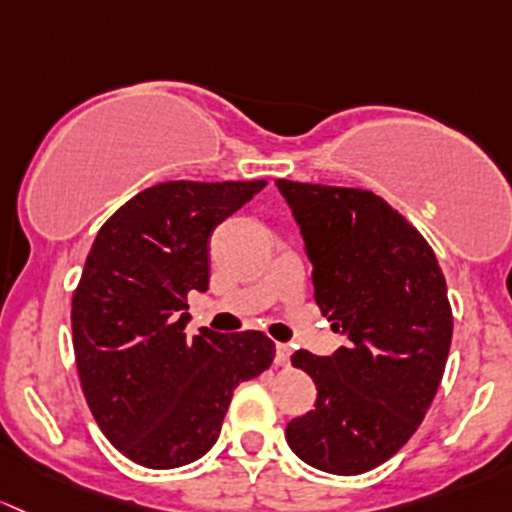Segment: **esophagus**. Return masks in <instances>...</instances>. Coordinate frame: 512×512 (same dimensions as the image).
I'll list each match as a JSON object with an SVG mask.
<instances>
[{
	"label": "esophagus",
	"instance_id": "obj_1",
	"mask_svg": "<svg viewBox=\"0 0 512 512\" xmlns=\"http://www.w3.org/2000/svg\"><path fill=\"white\" fill-rule=\"evenodd\" d=\"M291 355H293L291 345H286V342H278V345H276V365L286 367L288 362H291Z\"/></svg>",
	"mask_w": 512,
	"mask_h": 512
}]
</instances>
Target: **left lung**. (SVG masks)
Here are the masks:
<instances>
[{
  "instance_id": "obj_1",
  "label": "left lung",
  "mask_w": 512,
  "mask_h": 512,
  "mask_svg": "<svg viewBox=\"0 0 512 512\" xmlns=\"http://www.w3.org/2000/svg\"><path fill=\"white\" fill-rule=\"evenodd\" d=\"M313 261L315 303L347 345L291 357L318 387L286 426L313 468L357 476L402 449L431 407L449 357L446 278L424 236L370 189L276 179Z\"/></svg>"
}]
</instances>
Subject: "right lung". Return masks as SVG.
I'll use <instances>...</instances> for the list:
<instances>
[{
  "instance_id": "1",
  "label": "right lung",
  "mask_w": 512,
  "mask_h": 512,
  "mask_svg": "<svg viewBox=\"0 0 512 512\" xmlns=\"http://www.w3.org/2000/svg\"><path fill=\"white\" fill-rule=\"evenodd\" d=\"M266 187L162 182L100 226L73 291L78 379L105 439L145 468H177L219 439L239 382L268 370L258 330L187 337L189 291L209 286V236Z\"/></svg>"
}]
</instances>
